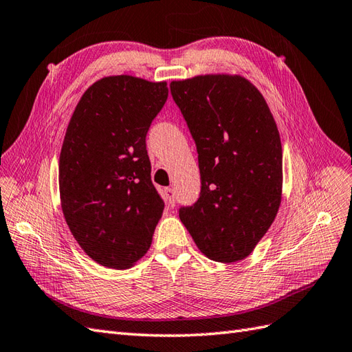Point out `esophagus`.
Segmentation results:
<instances>
[{
    "mask_svg": "<svg viewBox=\"0 0 352 352\" xmlns=\"http://www.w3.org/2000/svg\"><path fill=\"white\" fill-rule=\"evenodd\" d=\"M164 194H166V199L168 200V203L171 206H175V190H173V188H166Z\"/></svg>",
    "mask_w": 352,
    "mask_h": 352,
    "instance_id": "34e87169",
    "label": "esophagus"
}]
</instances>
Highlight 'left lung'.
<instances>
[{"mask_svg":"<svg viewBox=\"0 0 352 352\" xmlns=\"http://www.w3.org/2000/svg\"><path fill=\"white\" fill-rule=\"evenodd\" d=\"M199 153L201 191L179 218L208 258H246L280 204L282 146L261 92L242 76L170 83Z\"/></svg>","mask_w":352,"mask_h":352,"instance_id":"1","label":"left lung"}]
</instances>
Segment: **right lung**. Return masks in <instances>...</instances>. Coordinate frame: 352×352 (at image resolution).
Instances as JSON below:
<instances>
[{
  "label": "right lung",
  "instance_id": "right-lung-1",
  "mask_svg": "<svg viewBox=\"0 0 352 352\" xmlns=\"http://www.w3.org/2000/svg\"><path fill=\"white\" fill-rule=\"evenodd\" d=\"M166 82L102 77L73 111L59 155V195L72 234L94 261L126 269L148 252L164 210L151 181L146 134Z\"/></svg>",
  "mask_w": 352,
  "mask_h": 352
}]
</instances>
